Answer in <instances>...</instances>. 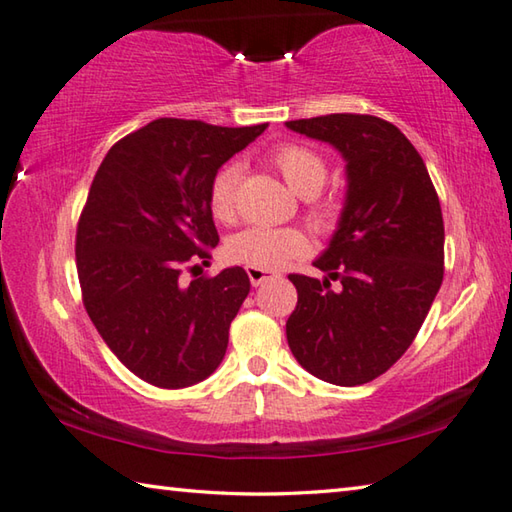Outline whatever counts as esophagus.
<instances>
[{"label": "esophagus", "mask_w": 512, "mask_h": 512, "mask_svg": "<svg viewBox=\"0 0 512 512\" xmlns=\"http://www.w3.org/2000/svg\"><path fill=\"white\" fill-rule=\"evenodd\" d=\"M246 273H248V277H250V284H253V287H259V284L266 282L268 277H273L271 273L264 271V268H255V266H248V268H246Z\"/></svg>", "instance_id": "obj_1"}]
</instances>
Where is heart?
<instances>
[{"mask_svg":"<svg viewBox=\"0 0 512 512\" xmlns=\"http://www.w3.org/2000/svg\"><path fill=\"white\" fill-rule=\"evenodd\" d=\"M275 167L280 169L287 185L302 198L316 196L325 185L327 164L316 151L305 146L289 144L282 146L273 155ZM241 169L239 164H225L216 171L210 185V210L216 221L228 223L235 219V201H237V183ZM316 225H327L332 221V210L320 207L311 212ZM307 250V237L298 228H266V225H253L237 232L235 237L225 244V257L235 264H246L264 271H273L289 262V259L302 255Z\"/></svg>","mask_w":512,"mask_h":512,"instance_id":"obj_1","label":"heart"}]
</instances>
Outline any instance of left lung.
Segmentation results:
<instances>
[{"instance_id":"1","label":"left lung","mask_w":512,"mask_h":512,"mask_svg":"<svg viewBox=\"0 0 512 512\" xmlns=\"http://www.w3.org/2000/svg\"><path fill=\"white\" fill-rule=\"evenodd\" d=\"M287 128L334 146L348 180L334 235L314 259L325 277L289 275L298 289L289 348L318 379L368 384L409 350L443 284L438 194L420 153L391 121L343 112Z\"/></svg>"}]
</instances>
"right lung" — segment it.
I'll use <instances>...</instances> for the list:
<instances>
[{
  "label": "right lung",
  "mask_w": 512,
  "mask_h": 512,
  "mask_svg": "<svg viewBox=\"0 0 512 512\" xmlns=\"http://www.w3.org/2000/svg\"><path fill=\"white\" fill-rule=\"evenodd\" d=\"M264 131L155 119L112 146L92 180L76 230L83 305L115 357L153 386L198 384L225 357L250 291L246 271L189 284L180 271L219 244L216 171Z\"/></svg>",
  "instance_id": "obj_1"
}]
</instances>
